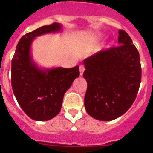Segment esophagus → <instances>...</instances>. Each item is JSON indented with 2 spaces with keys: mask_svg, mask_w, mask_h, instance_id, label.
<instances>
[{
  "mask_svg": "<svg viewBox=\"0 0 153 153\" xmlns=\"http://www.w3.org/2000/svg\"><path fill=\"white\" fill-rule=\"evenodd\" d=\"M84 71H85V67H84L83 65H80V66H79V71H80V75H82Z\"/></svg>",
  "mask_w": 153,
  "mask_h": 153,
  "instance_id": "34e87169",
  "label": "esophagus"
}]
</instances>
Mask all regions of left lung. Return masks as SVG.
Wrapping results in <instances>:
<instances>
[{"label":"left lung","mask_w":153,"mask_h":153,"mask_svg":"<svg viewBox=\"0 0 153 153\" xmlns=\"http://www.w3.org/2000/svg\"><path fill=\"white\" fill-rule=\"evenodd\" d=\"M119 46L102 50L83 61L87 82L84 105L87 114L99 121L123 115L134 102L141 80L137 49L124 30Z\"/></svg>","instance_id":"left-lung-1"}]
</instances>
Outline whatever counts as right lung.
<instances>
[{
    "label": "right lung",
    "mask_w": 153,
    "mask_h": 153,
    "mask_svg": "<svg viewBox=\"0 0 153 153\" xmlns=\"http://www.w3.org/2000/svg\"><path fill=\"white\" fill-rule=\"evenodd\" d=\"M62 25L53 23L21 37L12 59V87L25 114L35 121H48L61 110L63 95L79 76V67L41 70L30 54L35 37L59 32Z\"/></svg>",
    "instance_id": "right-lung-1"
}]
</instances>
